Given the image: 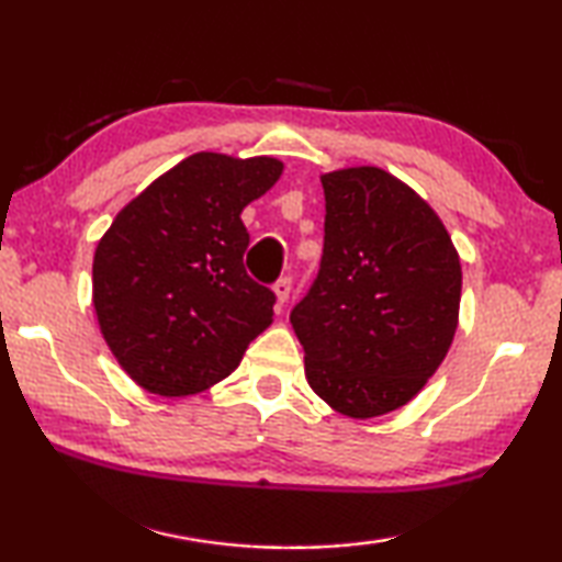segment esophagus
Masks as SVG:
<instances>
[{
  "label": "esophagus",
  "mask_w": 562,
  "mask_h": 562,
  "mask_svg": "<svg viewBox=\"0 0 562 562\" xmlns=\"http://www.w3.org/2000/svg\"><path fill=\"white\" fill-rule=\"evenodd\" d=\"M274 297H278L280 304H284L290 300V292H292V280L290 278H280L278 282H274Z\"/></svg>",
  "instance_id": "esophagus-1"
}]
</instances>
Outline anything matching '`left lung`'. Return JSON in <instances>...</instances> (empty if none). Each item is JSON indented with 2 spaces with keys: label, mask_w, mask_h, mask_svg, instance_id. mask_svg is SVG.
Here are the masks:
<instances>
[{
  "label": "left lung",
  "mask_w": 562,
  "mask_h": 562,
  "mask_svg": "<svg viewBox=\"0 0 562 562\" xmlns=\"http://www.w3.org/2000/svg\"><path fill=\"white\" fill-rule=\"evenodd\" d=\"M325 252L290 322L304 376L349 418L396 412L441 367L459 327L461 260L441 217L376 166L322 173Z\"/></svg>",
  "instance_id": "8db88e82"
}]
</instances>
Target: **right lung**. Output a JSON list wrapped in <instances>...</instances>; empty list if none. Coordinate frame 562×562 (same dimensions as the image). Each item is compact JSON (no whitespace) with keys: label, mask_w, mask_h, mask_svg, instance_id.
Returning <instances> with one entry per match:
<instances>
[{"label":"right lung","mask_w":562,"mask_h":562,"mask_svg":"<svg viewBox=\"0 0 562 562\" xmlns=\"http://www.w3.org/2000/svg\"><path fill=\"white\" fill-rule=\"evenodd\" d=\"M282 168L272 156L201 150L158 176L103 233L93 310L111 355L146 392H205L272 325V290L245 272L240 213Z\"/></svg>","instance_id":"obj_1"}]
</instances>
